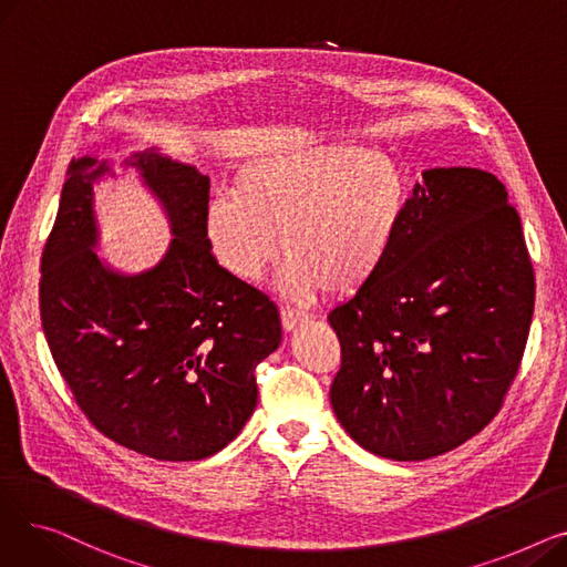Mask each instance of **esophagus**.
<instances>
[{
	"label": "esophagus",
	"mask_w": 567,
	"mask_h": 567,
	"mask_svg": "<svg viewBox=\"0 0 567 567\" xmlns=\"http://www.w3.org/2000/svg\"><path fill=\"white\" fill-rule=\"evenodd\" d=\"M280 317H282V329H285L287 333H291L299 323H306V321L312 319V315H308V312H303V310H296V308H282V310H280Z\"/></svg>",
	"instance_id": "esophagus-1"
}]
</instances>
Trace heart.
I'll return each instance as SVG.
<instances>
[{
	"label": "heart",
	"mask_w": 567,
	"mask_h": 567,
	"mask_svg": "<svg viewBox=\"0 0 567 567\" xmlns=\"http://www.w3.org/2000/svg\"><path fill=\"white\" fill-rule=\"evenodd\" d=\"M409 182L389 156L329 144L246 163L234 195L206 208V234L227 271L255 280L287 252L282 287L351 293L389 261L404 225Z\"/></svg>",
	"instance_id": "1"
}]
</instances>
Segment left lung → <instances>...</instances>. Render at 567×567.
Here are the masks:
<instances>
[{
  "label": "left lung",
  "instance_id": "obj_1",
  "mask_svg": "<svg viewBox=\"0 0 567 567\" xmlns=\"http://www.w3.org/2000/svg\"><path fill=\"white\" fill-rule=\"evenodd\" d=\"M533 303L505 186L475 167L425 169L389 261L329 315L342 347L331 385L340 425L398 462L457 449L498 413Z\"/></svg>",
  "mask_w": 567,
  "mask_h": 567
}]
</instances>
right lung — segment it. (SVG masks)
<instances>
[{
  "mask_svg": "<svg viewBox=\"0 0 567 567\" xmlns=\"http://www.w3.org/2000/svg\"><path fill=\"white\" fill-rule=\"evenodd\" d=\"M124 165L161 202L169 248L142 274L105 264L94 252V184L112 167L73 161L41 259L43 333L99 432L154 460H204L252 415L255 368L282 340L280 315L216 261L206 236L208 176L156 148Z\"/></svg>",
  "mask_w": 567,
  "mask_h": 567,
  "instance_id": "add662e5",
  "label": "right lung"
}]
</instances>
